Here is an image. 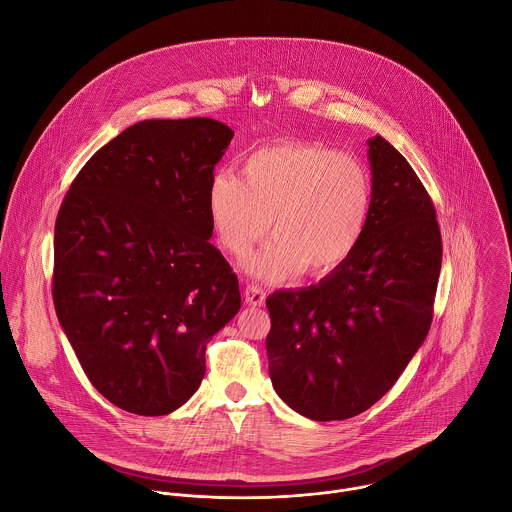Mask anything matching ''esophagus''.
Instances as JSON below:
<instances>
[{
    "instance_id": "esophagus-1",
    "label": "esophagus",
    "mask_w": 512,
    "mask_h": 512,
    "mask_svg": "<svg viewBox=\"0 0 512 512\" xmlns=\"http://www.w3.org/2000/svg\"><path fill=\"white\" fill-rule=\"evenodd\" d=\"M244 296H246V302L250 306H258L260 308L266 302V290L262 286H258V284H248L246 290H244Z\"/></svg>"
}]
</instances>
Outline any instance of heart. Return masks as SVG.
Wrapping results in <instances>:
<instances>
[{
    "label": "heart",
    "mask_w": 512,
    "mask_h": 512,
    "mask_svg": "<svg viewBox=\"0 0 512 512\" xmlns=\"http://www.w3.org/2000/svg\"><path fill=\"white\" fill-rule=\"evenodd\" d=\"M240 177L214 174L206 204L232 256L248 254L268 228L276 236L246 262L250 274L324 276L357 250L373 206L371 174L357 159L318 143H280L254 151Z\"/></svg>",
    "instance_id": "1"
}]
</instances>
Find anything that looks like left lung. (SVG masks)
<instances>
[{
    "label": "left lung",
    "mask_w": 512,
    "mask_h": 512,
    "mask_svg": "<svg viewBox=\"0 0 512 512\" xmlns=\"http://www.w3.org/2000/svg\"><path fill=\"white\" fill-rule=\"evenodd\" d=\"M369 143L367 230L318 286L268 296L276 393L314 421L355 417L399 379L425 340L441 272V230L423 182L383 137Z\"/></svg>",
    "instance_id": "8db88e82"
}]
</instances>
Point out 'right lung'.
<instances>
[{
	"label": "right lung",
	"mask_w": 512,
	"mask_h": 512,
	"mask_svg": "<svg viewBox=\"0 0 512 512\" xmlns=\"http://www.w3.org/2000/svg\"><path fill=\"white\" fill-rule=\"evenodd\" d=\"M232 135L206 117L141 121L87 161L61 202L55 312L93 387L129 413L184 405L206 343L240 310L206 204Z\"/></svg>",
	"instance_id": "right-lung-1"
}]
</instances>
